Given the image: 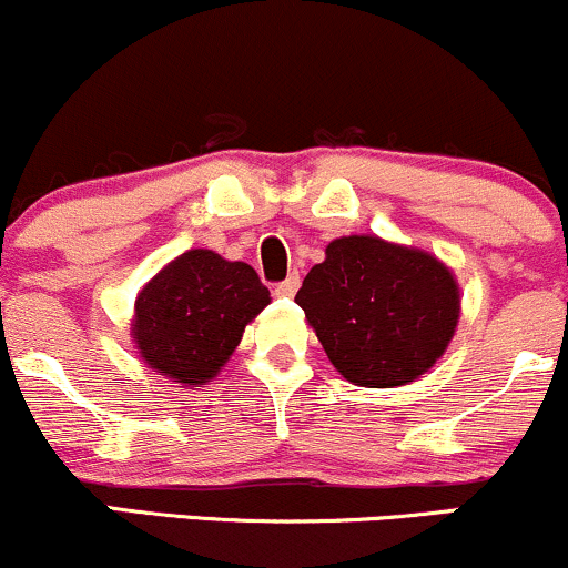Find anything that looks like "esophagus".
Segmentation results:
<instances>
[{"label": "esophagus", "instance_id": "esophagus-1", "mask_svg": "<svg viewBox=\"0 0 568 568\" xmlns=\"http://www.w3.org/2000/svg\"><path fill=\"white\" fill-rule=\"evenodd\" d=\"M297 286H301V276H297V273H290V276H286L282 284H276V295L278 297H292L297 292Z\"/></svg>", "mask_w": 568, "mask_h": 568}]
</instances>
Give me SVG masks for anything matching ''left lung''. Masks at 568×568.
Here are the masks:
<instances>
[{
  "mask_svg": "<svg viewBox=\"0 0 568 568\" xmlns=\"http://www.w3.org/2000/svg\"><path fill=\"white\" fill-rule=\"evenodd\" d=\"M324 254L295 303L337 373L356 386L394 388L435 365L462 311L450 267L378 235H343Z\"/></svg>",
  "mask_w": 568,
  "mask_h": 568,
  "instance_id": "1",
  "label": "left lung"
}]
</instances>
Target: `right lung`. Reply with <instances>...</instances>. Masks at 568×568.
Here are the masks:
<instances>
[{
  "mask_svg": "<svg viewBox=\"0 0 568 568\" xmlns=\"http://www.w3.org/2000/svg\"><path fill=\"white\" fill-rule=\"evenodd\" d=\"M267 303L271 292L252 265L190 250L139 292L131 333L155 373L199 386L225 367L244 327Z\"/></svg>",
  "mask_w": 568,
  "mask_h": 568,
  "instance_id": "obj_1",
  "label": "right lung"
}]
</instances>
